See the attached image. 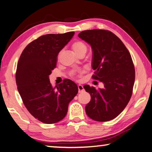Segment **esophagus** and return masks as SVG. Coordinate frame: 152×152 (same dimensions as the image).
<instances>
[{
	"instance_id": "esophagus-1",
	"label": "esophagus",
	"mask_w": 152,
	"mask_h": 152,
	"mask_svg": "<svg viewBox=\"0 0 152 152\" xmlns=\"http://www.w3.org/2000/svg\"><path fill=\"white\" fill-rule=\"evenodd\" d=\"M78 89H79V93L81 92V91H83L84 90V88H83V86L81 85V84H79V85H78Z\"/></svg>"
}]
</instances>
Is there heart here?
I'll list each match as a JSON object with an SVG mask.
<instances>
[{
	"label": "heart",
	"instance_id": "b5f03b06",
	"mask_svg": "<svg viewBox=\"0 0 152 152\" xmlns=\"http://www.w3.org/2000/svg\"><path fill=\"white\" fill-rule=\"evenodd\" d=\"M72 48H73L75 53L77 56L81 53L86 54V53L87 52V49H88L86 44L81 41L75 42L73 44V45H72ZM79 72H80V71H72L71 75H75L77 73H79Z\"/></svg>",
	"mask_w": 152,
	"mask_h": 152
}]
</instances>
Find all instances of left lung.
<instances>
[{"label": "left lung", "mask_w": 152, "mask_h": 152, "mask_svg": "<svg viewBox=\"0 0 152 152\" xmlns=\"http://www.w3.org/2000/svg\"><path fill=\"white\" fill-rule=\"evenodd\" d=\"M78 36L92 50L93 78L102 82L103 88L83 86L91 96L86 106L89 118L99 122L113 120L127 105L135 83V68L127 48L116 35L102 29L83 31Z\"/></svg>", "instance_id": "left-lung-1"}]
</instances>
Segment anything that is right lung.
I'll return each mask as SVG.
<instances>
[{
    "mask_svg": "<svg viewBox=\"0 0 152 152\" xmlns=\"http://www.w3.org/2000/svg\"><path fill=\"white\" fill-rule=\"evenodd\" d=\"M75 32L46 34L31 42L20 56L16 83L25 106L38 121L53 124L64 118L78 87L70 79L52 86L49 75L56 67L59 52L70 42Z\"/></svg>",
    "mask_w": 152,
    "mask_h": 152,
    "instance_id": "add662e5",
    "label": "right lung"
}]
</instances>
